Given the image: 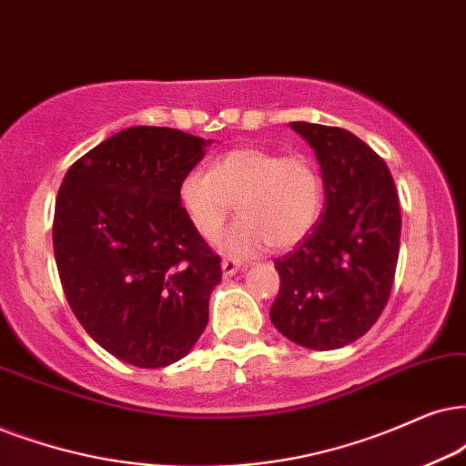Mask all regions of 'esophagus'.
Returning a JSON list of instances; mask_svg holds the SVG:
<instances>
[{
    "mask_svg": "<svg viewBox=\"0 0 466 466\" xmlns=\"http://www.w3.org/2000/svg\"><path fill=\"white\" fill-rule=\"evenodd\" d=\"M221 270H223V275H226V277L237 275L238 270H240V262L234 260V258H223V260H221Z\"/></svg>",
    "mask_w": 466,
    "mask_h": 466,
    "instance_id": "obj_1",
    "label": "esophagus"
}]
</instances>
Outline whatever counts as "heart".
I'll use <instances>...</instances> for the list:
<instances>
[{
    "instance_id": "heart-1",
    "label": "heart",
    "mask_w": 466,
    "mask_h": 466,
    "mask_svg": "<svg viewBox=\"0 0 466 466\" xmlns=\"http://www.w3.org/2000/svg\"><path fill=\"white\" fill-rule=\"evenodd\" d=\"M322 176L303 152L238 146L215 158L208 172L189 169L178 182V202L199 237L213 240L232 215H243L223 234L221 245L253 256L268 245L290 249L308 237L322 210Z\"/></svg>"
}]
</instances>
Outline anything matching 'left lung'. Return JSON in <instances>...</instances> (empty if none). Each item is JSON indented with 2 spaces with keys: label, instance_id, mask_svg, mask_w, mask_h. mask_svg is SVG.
Listing matches in <instances>:
<instances>
[{
  "label": "left lung",
  "instance_id": "8db88e82",
  "mask_svg": "<svg viewBox=\"0 0 466 466\" xmlns=\"http://www.w3.org/2000/svg\"><path fill=\"white\" fill-rule=\"evenodd\" d=\"M314 148L325 210L301 243L277 258L270 322L294 344L335 350L372 329L390 301L400 253V202L385 161L338 127L290 122Z\"/></svg>",
  "mask_w": 466,
  "mask_h": 466
}]
</instances>
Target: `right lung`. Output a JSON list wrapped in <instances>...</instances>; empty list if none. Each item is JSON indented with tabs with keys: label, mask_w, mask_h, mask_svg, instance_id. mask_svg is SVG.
<instances>
[{
	"label": "right lung",
	"mask_w": 466,
	"mask_h": 466,
	"mask_svg": "<svg viewBox=\"0 0 466 466\" xmlns=\"http://www.w3.org/2000/svg\"><path fill=\"white\" fill-rule=\"evenodd\" d=\"M208 141L131 127L76 158L53 215L66 301L87 335L135 368H165L193 349L221 281V258L193 229L178 182Z\"/></svg>",
	"instance_id": "1"
}]
</instances>
